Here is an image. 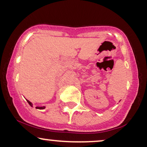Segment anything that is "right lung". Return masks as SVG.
I'll list each match as a JSON object with an SVG mask.
<instances>
[{
	"label": "right lung",
	"instance_id": "add662e5",
	"mask_svg": "<svg viewBox=\"0 0 147 147\" xmlns=\"http://www.w3.org/2000/svg\"><path fill=\"white\" fill-rule=\"evenodd\" d=\"M26 101H27V102H28V104H29V105H30V106H32V103L30 102V101H29L28 100H27V99H26ZM36 108H37V109H44L45 106H43V107H36Z\"/></svg>",
	"mask_w": 147,
	"mask_h": 147
}]
</instances>
